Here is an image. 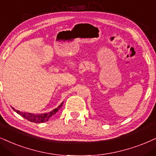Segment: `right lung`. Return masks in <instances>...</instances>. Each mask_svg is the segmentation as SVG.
I'll return each mask as SVG.
<instances>
[{
  "mask_svg": "<svg viewBox=\"0 0 156 156\" xmlns=\"http://www.w3.org/2000/svg\"><path fill=\"white\" fill-rule=\"evenodd\" d=\"M63 104V102L58 106V108L53 110V111L49 112V113H45V114H31V113H27V112H21L16 110L15 109H13L16 112L17 114H19V115H21V117L25 118L26 119L29 120L31 122H34V123H42V122L48 121V119H50V117H52L53 114H55L58 111L59 109L61 108V106Z\"/></svg>",
  "mask_w": 156,
  "mask_h": 156,
  "instance_id": "right-lung-1",
  "label": "right lung"
}]
</instances>
